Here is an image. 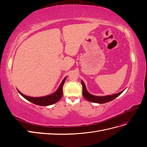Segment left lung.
I'll return each mask as SVG.
<instances>
[{"instance_id":"8db88e82","label":"left lung","mask_w":147,"mask_h":147,"mask_svg":"<svg viewBox=\"0 0 147 147\" xmlns=\"http://www.w3.org/2000/svg\"><path fill=\"white\" fill-rule=\"evenodd\" d=\"M82 86H83V96L87 100L90 101L92 102H95V103H98V104H104L107 103V102H110L111 100H113L115 99L116 97L119 96L121 93L123 92V91L119 92L117 94H114L112 95H109V96H94L89 92L87 90L85 84H84L83 80H81Z\"/></svg>"}]
</instances>
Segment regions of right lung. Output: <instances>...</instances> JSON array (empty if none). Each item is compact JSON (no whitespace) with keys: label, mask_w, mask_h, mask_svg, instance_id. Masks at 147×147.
I'll return each mask as SVG.
<instances>
[{"label":"right lung","mask_w":147,"mask_h":147,"mask_svg":"<svg viewBox=\"0 0 147 147\" xmlns=\"http://www.w3.org/2000/svg\"><path fill=\"white\" fill-rule=\"evenodd\" d=\"M67 77H65L64 79L63 82H61V84L59 85V88H57V90L55 92L52 93V94L45 96H43V97H30L26 96L23 94V93H21L18 90H17L20 94L23 96V97L26 99L29 100V102H32V103L36 104L38 105H40V106H48V105H50L56 103V102H58L61 98L62 97V96H63V87L64 85V83Z\"/></svg>","instance_id":"add662e5"}]
</instances>
